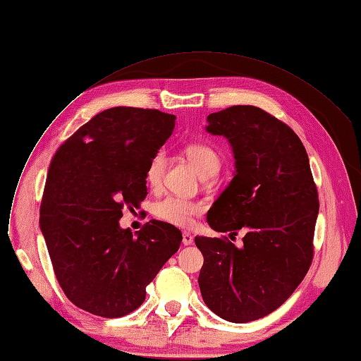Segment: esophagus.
Returning <instances> with one entry per match:
<instances>
[{
	"instance_id": "34e87169",
	"label": "esophagus",
	"mask_w": 361,
	"mask_h": 361,
	"mask_svg": "<svg viewBox=\"0 0 361 361\" xmlns=\"http://www.w3.org/2000/svg\"><path fill=\"white\" fill-rule=\"evenodd\" d=\"M182 243H183L185 246L192 245V243H194V236L190 235V233H188V231H183V235H182Z\"/></svg>"
}]
</instances>
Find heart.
Instances as JSON below:
<instances>
[{
  "label": "heart",
  "instance_id": "1",
  "mask_svg": "<svg viewBox=\"0 0 361 361\" xmlns=\"http://www.w3.org/2000/svg\"><path fill=\"white\" fill-rule=\"evenodd\" d=\"M186 156L194 163L201 178H213L221 167V159L213 147L202 142H194L186 147ZM167 166L164 152H157L145 167V182L152 189H159L163 183ZM204 213V205L198 201L167 195L153 205L156 219L176 227H190L194 220Z\"/></svg>",
  "mask_w": 361,
  "mask_h": 361
}]
</instances>
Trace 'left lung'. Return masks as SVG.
<instances>
[{"mask_svg":"<svg viewBox=\"0 0 361 361\" xmlns=\"http://www.w3.org/2000/svg\"><path fill=\"white\" fill-rule=\"evenodd\" d=\"M207 131L233 147L236 175L207 214L211 228L246 231L239 249L226 236H197L200 290L223 319L245 324L279 309L313 259L319 211L306 148L287 123L257 106L209 114Z\"/></svg>","mask_w":361,"mask_h":361,"instance_id":"left-lung-1","label":"left lung"}]
</instances>
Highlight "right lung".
Instances as JSON below:
<instances>
[{
    "mask_svg": "<svg viewBox=\"0 0 361 361\" xmlns=\"http://www.w3.org/2000/svg\"><path fill=\"white\" fill-rule=\"evenodd\" d=\"M157 109L111 108L63 141L51 160L40 202V230L68 300L102 317L138 309L182 233L152 220L137 236L121 228L123 208L147 195L145 167L175 128Z\"/></svg>",
    "mask_w": 361,
    "mask_h": 361,
    "instance_id": "1",
    "label": "right lung"
}]
</instances>
